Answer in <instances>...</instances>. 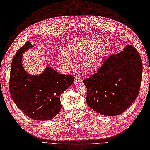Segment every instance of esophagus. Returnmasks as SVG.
Returning a JSON list of instances; mask_svg holds the SVG:
<instances>
[{"label": "esophagus", "instance_id": "esophagus-1", "mask_svg": "<svg viewBox=\"0 0 150 150\" xmlns=\"http://www.w3.org/2000/svg\"><path fill=\"white\" fill-rule=\"evenodd\" d=\"M74 81V83L75 85H77V84H79V83H81L82 79L79 76H75Z\"/></svg>", "mask_w": 150, "mask_h": 150}]
</instances>
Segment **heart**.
Returning a JSON list of instances; mask_svg holds the SVG:
<instances>
[{"label": "heart", "instance_id": "b5f03b06", "mask_svg": "<svg viewBox=\"0 0 150 150\" xmlns=\"http://www.w3.org/2000/svg\"><path fill=\"white\" fill-rule=\"evenodd\" d=\"M106 52V44L103 41L82 37L71 41L67 48L68 55L62 53L61 59L63 63L72 66L74 61H83L86 72L96 71L101 65Z\"/></svg>", "mask_w": 150, "mask_h": 150}]
</instances>
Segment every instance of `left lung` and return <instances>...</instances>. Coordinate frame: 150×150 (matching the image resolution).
I'll use <instances>...</instances> for the list:
<instances>
[{
    "instance_id": "left-lung-1",
    "label": "left lung",
    "mask_w": 150,
    "mask_h": 150,
    "mask_svg": "<svg viewBox=\"0 0 150 150\" xmlns=\"http://www.w3.org/2000/svg\"><path fill=\"white\" fill-rule=\"evenodd\" d=\"M142 72L140 54L134 46L127 45L104 61L97 72L84 80L87 89L86 102L103 115L123 113L139 95Z\"/></svg>"
}]
</instances>
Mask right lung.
I'll return each mask as SVG.
<instances>
[{
  "mask_svg": "<svg viewBox=\"0 0 150 150\" xmlns=\"http://www.w3.org/2000/svg\"><path fill=\"white\" fill-rule=\"evenodd\" d=\"M33 46L28 42L17 51L11 66L9 91L18 108L33 120H52L60 112L61 93L74 82L71 75L61 74L47 66L39 75L24 70L22 56Z\"/></svg>",
  "mask_w": 150,
  "mask_h": 150,
  "instance_id": "add662e5",
  "label": "right lung"
}]
</instances>
